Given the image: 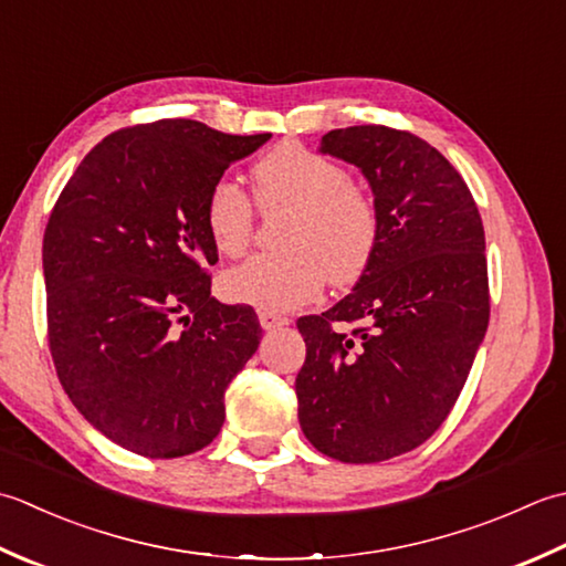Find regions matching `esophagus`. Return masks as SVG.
<instances>
[{
    "label": "esophagus",
    "mask_w": 566,
    "mask_h": 566,
    "mask_svg": "<svg viewBox=\"0 0 566 566\" xmlns=\"http://www.w3.org/2000/svg\"><path fill=\"white\" fill-rule=\"evenodd\" d=\"M259 322H261L263 329H279V327H285L291 319L279 315V313H271V310H261Z\"/></svg>",
    "instance_id": "1"
}]
</instances>
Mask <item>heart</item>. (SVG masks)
<instances>
[{
	"label": "heart",
	"mask_w": 566,
	"mask_h": 566,
	"mask_svg": "<svg viewBox=\"0 0 566 566\" xmlns=\"http://www.w3.org/2000/svg\"><path fill=\"white\" fill-rule=\"evenodd\" d=\"M253 195L263 212L287 210L283 253H259L224 275V293L259 310L283 313L315 297L327 275L334 285L359 281L378 244V210L371 195L349 182L332 158L283 144L251 170ZM247 192L219 180L205 205V224L214 249L237 259L253 237Z\"/></svg>",
	"instance_id": "b5f03b06"
}]
</instances>
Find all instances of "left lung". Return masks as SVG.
<instances>
[{
	"label": "left lung",
	"mask_w": 566,
	"mask_h": 566,
	"mask_svg": "<svg viewBox=\"0 0 566 566\" xmlns=\"http://www.w3.org/2000/svg\"><path fill=\"white\" fill-rule=\"evenodd\" d=\"M319 151L364 172L378 244L347 297L297 319V418L317 452L374 464L430 440L467 384L489 327L486 237L464 178L420 136L347 126Z\"/></svg>",
	"instance_id": "left-lung-1"
}]
</instances>
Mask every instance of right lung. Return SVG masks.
<instances>
[{
  "mask_svg": "<svg viewBox=\"0 0 566 566\" xmlns=\"http://www.w3.org/2000/svg\"><path fill=\"white\" fill-rule=\"evenodd\" d=\"M271 134L202 122L119 129L67 180L43 234L49 344L80 415L134 454L172 459L210 444L224 394L259 349L249 305L210 295V190Z\"/></svg>",
  "mask_w": 566,
  "mask_h": 566,
  "instance_id": "1",
  "label": "right lung"
}]
</instances>
